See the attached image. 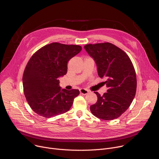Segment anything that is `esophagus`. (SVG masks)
Segmentation results:
<instances>
[{
    "instance_id": "34e87169",
    "label": "esophagus",
    "mask_w": 159,
    "mask_h": 159,
    "mask_svg": "<svg viewBox=\"0 0 159 159\" xmlns=\"http://www.w3.org/2000/svg\"><path fill=\"white\" fill-rule=\"evenodd\" d=\"M80 93L82 94L86 95L89 93V90L87 89H80Z\"/></svg>"
}]
</instances>
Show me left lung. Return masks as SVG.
Instances as JSON below:
<instances>
[{
	"label": "left lung",
	"instance_id": "8db88e82",
	"mask_svg": "<svg viewBox=\"0 0 159 159\" xmlns=\"http://www.w3.org/2000/svg\"><path fill=\"white\" fill-rule=\"evenodd\" d=\"M84 49L96 62L98 75L104 78L107 93L98 92L96 104L90 109L93 114L104 120L120 117L131 104L137 90V77L128 55L110 43L89 44Z\"/></svg>",
	"mask_w": 159,
	"mask_h": 159
}]
</instances>
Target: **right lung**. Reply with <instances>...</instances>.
Masks as SVG:
<instances>
[{
  "label": "right lung",
  "mask_w": 159,
  "mask_h": 159,
  "mask_svg": "<svg viewBox=\"0 0 159 159\" xmlns=\"http://www.w3.org/2000/svg\"><path fill=\"white\" fill-rule=\"evenodd\" d=\"M82 50L79 45L52 43L38 50L30 59L22 77L24 93L31 109L44 118L65 113L80 92L59 85L67 72V63Z\"/></svg>",
  "instance_id": "1"
}]
</instances>
